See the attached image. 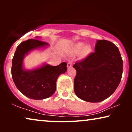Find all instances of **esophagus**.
<instances>
[{"mask_svg": "<svg viewBox=\"0 0 132 132\" xmlns=\"http://www.w3.org/2000/svg\"><path fill=\"white\" fill-rule=\"evenodd\" d=\"M72 65H73V64H72L71 61H69V62H68V63H67V67L68 68L71 67L72 66Z\"/></svg>", "mask_w": 132, "mask_h": 132, "instance_id": "34e87169", "label": "esophagus"}]
</instances>
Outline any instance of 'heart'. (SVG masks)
<instances>
[{"instance_id":"obj_1","label":"heart","mask_w":132,"mask_h":132,"mask_svg":"<svg viewBox=\"0 0 132 132\" xmlns=\"http://www.w3.org/2000/svg\"><path fill=\"white\" fill-rule=\"evenodd\" d=\"M73 51L76 53H78L80 52V55L82 56H86L89 55L91 52V48L89 45H85L82 42H79L75 44L72 47Z\"/></svg>"}]
</instances>
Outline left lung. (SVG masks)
<instances>
[{
    "instance_id": "1",
    "label": "left lung",
    "mask_w": 132,
    "mask_h": 132,
    "mask_svg": "<svg viewBox=\"0 0 132 132\" xmlns=\"http://www.w3.org/2000/svg\"><path fill=\"white\" fill-rule=\"evenodd\" d=\"M74 81L76 95L85 102L97 103L109 97L120 84L122 60L118 48L112 43L97 41L95 52L75 63Z\"/></svg>"
}]
</instances>
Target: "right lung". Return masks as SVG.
<instances>
[{
  "mask_svg": "<svg viewBox=\"0 0 132 132\" xmlns=\"http://www.w3.org/2000/svg\"><path fill=\"white\" fill-rule=\"evenodd\" d=\"M38 37L23 41L17 46L12 61L11 74L16 87L23 95L34 100H43L51 97L56 89V80L67 70V63L57 66L44 63L39 67L26 70L23 66L25 56L30 52L49 46L38 40Z\"/></svg>",
  "mask_w": 132,
  "mask_h": 132,
  "instance_id": "obj_1",
  "label": "right lung"
}]
</instances>
